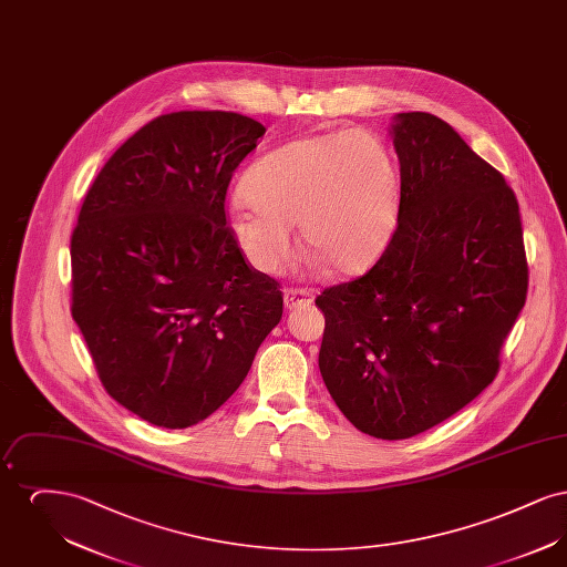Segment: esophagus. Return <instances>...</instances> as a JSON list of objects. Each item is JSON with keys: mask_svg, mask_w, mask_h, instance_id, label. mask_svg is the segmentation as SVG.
Wrapping results in <instances>:
<instances>
[{"mask_svg": "<svg viewBox=\"0 0 567 567\" xmlns=\"http://www.w3.org/2000/svg\"><path fill=\"white\" fill-rule=\"evenodd\" d=\"M312 291L308 289H285V306L291 308H299V306H310L312 303Z\"/></svg>", "mask_w": 567, "mask_h": 567, "instance_id": "1", "label": "esophagus"}]
</instances>
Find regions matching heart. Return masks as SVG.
Returning <instances> with one entry per match:
<instances>
[{
    "instance_id": "1",
    "label": "heart",
    "mask_w": 567,
    "mask_h": 567,
    "mask_svg": "<svg viewBox=\"0 0 567 567\" xmlns=\"http://www.w3.org/2000/svg\"><path fill=\"white\" fill-rule=\"evenodd\" d=\"M227 225L246 259L276 274L306 248L340 276L368 270L391 240L400 208L398 169L368 132L308 135L276 148L244 178Z\"/></svg>"
}]
</instances>
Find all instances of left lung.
<instances>
[{"instance_id": "1", "label": "left lung", "mask_w": 567, "mask_h": 567, "mask_svg": "<svg viewBox=\"0 0 567 567\" xmlns=\"http://www.w3.org/2000/svg\"><path fill=\"white\" fill-rule=\"evenodd\" d=\"M398 227L372 270L317 297L319 368L359 432L405 440L481 395L527 299L520 213L504 176L430 112L391 125Z\"/></svg>"}]
</instances>
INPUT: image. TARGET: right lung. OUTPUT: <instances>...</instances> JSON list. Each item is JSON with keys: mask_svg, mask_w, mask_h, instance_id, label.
Here are the masks:
<instances>
[{"mask_svg": "<svg viewBox=\"0 0 567 567\" xmlns=\"http://www.w3.org/2000/svg\"><path fill=\"white\" fill-rule=\"evenodd\" d=\"M266 127L220 110L146 123L112 157L74 227L72 317L110 398L185 430L225 404L282 317L248 266L225 197Z\"/></svg>", "mask_w": 567, "mask_h": 567, "instance_id": "1", "label": "right lung"}]
</instances>
